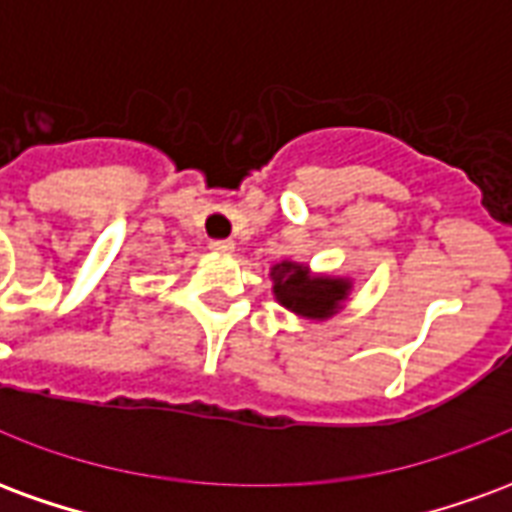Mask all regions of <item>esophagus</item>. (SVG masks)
Here are the masks:
<instances>
[{"label":"esophagus","mask_w":512,"mask_h":512,"mask_svg":"<svg viewBox=\"0 0 512 512\" xmlns=\"http://www.w3.org/2000/svg\"><path fill=\"white\" fill-rule=\"evenodd\" d=\"M213 249V252H233V241L230 238H213L211 244H208Z\"/></svg>","instance_id":"obj_1"}]
</instances>
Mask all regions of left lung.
I'll use <instances>...</instances> for the list:
<instances>
[{"instance_id":"1","label":"left lung","mask_w":512,"mask_h":512,"mask_svg":"<svg viewBox=\"0 0 512 512\" xmlns=\"http://www.w3.org/2000/svg\"><path fill=\"white\" fill-rule=\"evenodd\" d=\"M271 277H274V296L279 299V304L296 315L315 318V321H323L340 310V304L351 290L348 279L310 277L307 266L288 263V260L274 266Z\"/></svg>"}]
</instances>
